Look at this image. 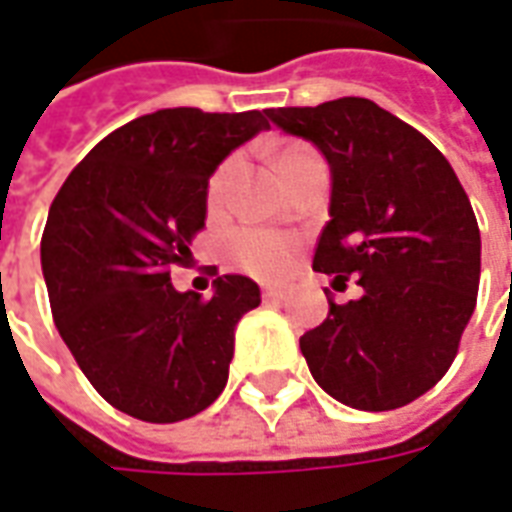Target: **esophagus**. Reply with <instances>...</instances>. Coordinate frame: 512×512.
<instances>
[{
  "mask_svg": "<svg viewBox=\"0 0 512 512\" xmlns=\"http://www.w3.org/2000/svg\"><path fill=\"white\" fill-rule=\"evenodd\" d=\"M263 299L279 304V301L285 299V290H282V288H266V290H263Z\"/></svg>",
  "mask_w": 512,
  "mask_h": 512,
  "instance_id": "esophagus-1",
  "label": "esophagus"
}]
</instances>
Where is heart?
Masks as SVG:
<instances>
[{
    "label": "heart",
    "mask_w": 512,
    "mask_h": 512,
    "mask_svg": "<svg viewBox=\"0 0 512 512\" xmlns=\"http://www.w3.org/2000/svg\"><path fill=\"white\" fill-rule=\"evenodd\" d=\"M310 150L304 147H288L282 150L277 158V167H282L285 161L296 156H304ZM233 172V161H224L222 167L213 172L211 186H208V200L219 202L224 191V183ZM233 252L235 260L255 277L274 279L279 274H285V268L290 266V257H293V241L285 238V235L268 233V230H255V227H246V230H238L233 238Z\"/></svg>",
    "instance_id": "1"
}]
</instances>
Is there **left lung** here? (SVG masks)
Here are the masks:
<instances>
[{
    "instance_id": "8db88e82",
    "label": "left lung",
    "mask_w": 512,
    "mask_h": 512,
    "mask_svg": "<svg viewBox=\"0 0 512 512\" xmlns=\"http://www.w3.org/2000/svg\"><path fill=\"white\" fill-rule=\"evenodd\" d=\"M310 139L332 169V205L312 268L354 277L299 340L312 378L359 411H392L450 370L480 285V227L450 161L417 128L367 98L268 112Z\"/></svg>"
}]
</instances>
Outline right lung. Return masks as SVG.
Instances as JSON below:
<instances>
[{
  "instance_id": "obj_1",
  "label": "right lung",
  "mask_w": 512,
  "mask_h": 512,
  "mask_svg": "<svg viewBox=\"0 0 512 512\" xmlns=\"http://www.w3.org/2000/svg\"><path fill=\"white\" fill-rule=\"evenodd\" d=\"M263 128L257 109H158L101 139L51 202L40 266L57 332L128 417L180 422L222 395L235 323L260 288L224 274L202 299L172 288L169 271L191 260L213 169Z\"/></svg>"
}]
</instances>
